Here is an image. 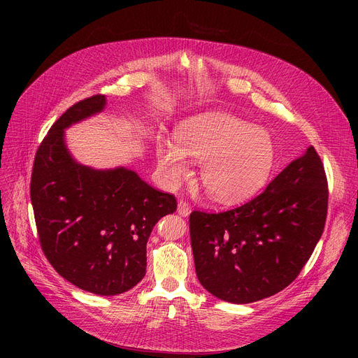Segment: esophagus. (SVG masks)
<instances>
[{
	"label": "esophagus",
	"instance_id": "1",
	"mask_svg": "<svg viewBox=\"0 0 358 358\" xmlns=\"http://www.w3.org/2000/svg\"><path fill=\"white\" fill-rule=\"evenodd\" d=\"M191 212V204L187 200H180L178 203V213L180 216H188Z\"/></svg>",
	"mask_w": 358,
	"mask_h": 358
}]
</instances>
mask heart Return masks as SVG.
I'll return each instance as SVG.
<instances>
[{"mask_svg": "<svg viewBox=\"0 0 358 358\" xmlns=\"http://www.w3.org/2000/svg\"><path fill=\"white\" fill-rule=\"evenodd\" d=\"M176 143L157 146L164 178L176 185L191 175L188 157L203 161L200 178L216 200L236 203L262 189L275 167L276 146L266 129L227 113H203L182 122Z\"/></svg>", "mask_w": 358, "mask_h": 358, "instance_id": "heart-1", "label": "heart"}]
</instances>
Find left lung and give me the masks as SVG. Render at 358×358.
<instances>
[{"mask_svg":"<svg viewBox=\"0 0 358 358\" xmlns=\"http://www.w3.org/2000/svg\"><path fill=\"white\" fill-rule=\"evenodd\" d=\"M329 206L326 170L310 146L237 208L192 210L191 248L200 284L230 303H252L288 287L324 231Z\"/></svg>","mask_w":358,"mask_h":358,"instance_id":"8db88e82","label":"left lung"}]
</instances>
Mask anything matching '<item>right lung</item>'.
Masks as SVG:
<instances>
[{
    "instance_id": "right-lung-1",
    "label": "right lung",
    "mask_w": 358,
    "mask_h": 358,
    "mask_svg": "<svg viewBox=\"0 0 358 358\" xmlns=\"http://www.w3.org/2000/svg\"><path fill=\"white\" fill-rule=\"evenodd\" d=\"M104 104V95L88 96L50 127L34 157L29 196L40 246L52 267L83 291L116 296L143 279L150 231L176 210L178 201L131 170H92L74 162L64 128Z\"/></svg>"
}]
</instances>
